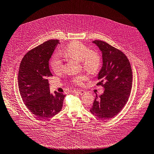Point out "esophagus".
<instances>
[{
  "label": "esophagus",
  "mask_w": 154,
  "mask_h": 154,
  "mask_svg": "<svg viewBox=\"0 0 154 154\" xmlns=\"http://www.w3.org/2000/svg\"><path fill=\"white\" fill-rule=\"evenodd\" d=\"M75 93H78V94H79L82 95V94H84L86 93V92L83 90H77V91H75Z\"/></svg>",
  "instance_id": "34e87169"
}]
</instances>
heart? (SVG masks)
I'll return each mask as SVG.
<instances>
[{
  "instance_id": "heart-1",
  "label": "heart",
  "mask_w": 154,
  "mask_h": 154,
  "mask_svg": "<svg viewBox=\"0 0 154 154\" xmlns=\"http://www.w3.org/2000/svg\"><path fill=\"white\" fill-rule=\"evenodd\" d=\"M65 57L81 62L82 67L90 73L97 72L101 65V58L96 52L91 51L89 48L79 42L70 43L63 51ZM51 67L55 73L60 72L63 69V63L58 55H53L51 62ZM88 79L85 75H79L73 79V82L81 85Z\"/></svg>"
}]
</instances>
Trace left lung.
I'll return each mask as SVG.
<instances>
[{
    "instance_id": "left-lung-1",
    "label": "left lung",
    "mask_w": 154,
    "mask_h": 154,
    "mask_svg": "<svg viewBox=\"0 0 154 154\" xmlns=\"http://www.w3.org/2000/svg\"><path fill=\"white\" fill-rule=\"evenodd\" d=\"M101 51L103 66L98 73L104 89L102 95L94 98L91 112L101 119L117 115L127 103L132 85V71L128 58L119 50L101 40L92 42Z\"/></svg>"
}]
</instances>
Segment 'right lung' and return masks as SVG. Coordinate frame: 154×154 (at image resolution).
<instances>
[{
    "label": "right lung",
    "instance_id": "add662e5",
    "mask_svg": "<svg viewBox=\"0 0 154 154\" xmlns=\"http://www.w3.org/2000/svg\"><path fill=\"white\" fill-rule=\"evenodd\" d=\"M58 39H51L29 51L20 63L18 87L28 109L39 119H48L61 111L65 96L50 93L48 77L52 76L49 60Z\"/></svg>",
    "mask_w": 154,
    "mask_h": 154
}]
</instances>
